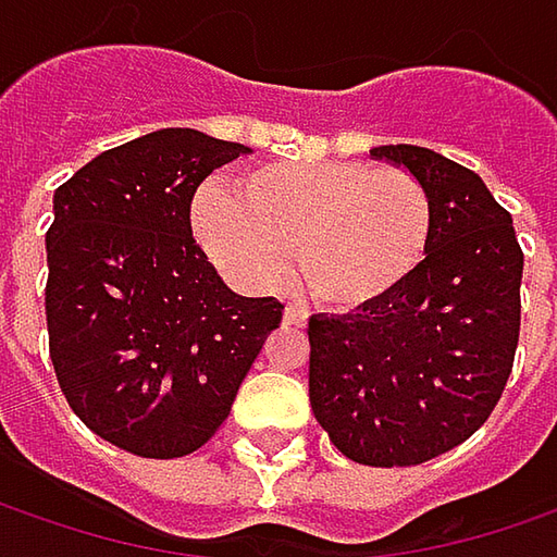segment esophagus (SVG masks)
<instances>
[{"label":"esophagus","instance_id":"1","mask_svg":"<svg viewBox=\"0 0 557 557\" xmlns=\"http://www.w3.org/2000/svg\"><path fill=\"white\" fill-rule=\"evenodd\" d=\"M283 324H286V326H305V324H308V314H305L302 308H296V305H286V311H283Z\"/></svg>","mask_w":557,"mask_h":557}]
</instances>
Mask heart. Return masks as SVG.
Masks as SVG:
<instances>
[{
  "instance_id": "heart-1",
  "label": "heart",
  "mask_w": 557,
  "mask_h": 557,
  "mask_svg": "<svg viewBox=\"0 0 557 557\" xmlns=\"http://www.w3.org/2000/svg\"><path fill=\"white\" fill-rule=\"evenodd\" d=\"M193 227L211 261L246 289L296 274L314 302L361 311L399 293L430 255L433 196L405 168L368 161L261 164L236 189L196 193Z\"/></svg>"
}]
</instances>
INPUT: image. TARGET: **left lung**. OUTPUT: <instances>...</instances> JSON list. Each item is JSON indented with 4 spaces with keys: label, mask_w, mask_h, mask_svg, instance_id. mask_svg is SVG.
<instances>
[{
    "label": "left lung",
    "mask_w": 557,
    "mask_h": 557,
    "mask_svg": "<svg viewBox=\"0 0 557 557\" xmlns=\"http://www.w3.org/2000/svg\"><path fill=\"white\" fill-rule=\"evenodd\" d=\"M433 196L421 271L389 299L308 321V399L330 443L371 468H411L486 423L515 368L523 252L473 171L423 146H380Z\"/></svg>",
    "instance_id": "8db88e82"
}]
</instances>
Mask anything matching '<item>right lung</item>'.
Segmentation results:
<instances>
[{
	"mask_svg": "<svg viewBox=\"0 0 557 557\" xmlns=\"http://www.w3.org/2000/svg\"><path fill=\"white\" fill-rule=\"evenodd\" d=\"M243 143L168 127L84 164L46 231L49 358L71 411L139 458H183L227 421L280 326L274 296L227 289L193 239L196 186Z\"/></svg>",
	"mask_w": 557,
	"mask_h": 557,
	"instance_id": "obj_1",
	"label": "right lung"
}]
</instances>
